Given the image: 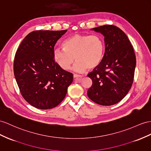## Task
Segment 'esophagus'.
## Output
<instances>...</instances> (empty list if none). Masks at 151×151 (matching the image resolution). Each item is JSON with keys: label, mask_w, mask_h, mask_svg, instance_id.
Returning a JSON list of instances; mask_svg holds the SVG:
<instances>
[{"label": "esophagus", "mask_w": 151, "mask_h": 151, "mask_svg": "<svg viewBox=\"0 0 151 151\" xmlns=\"http://www.w3.org/2000/svg\"><path fill=\"white\" fill-rule=\"evenodd\" d=\"M73 78H75V79H81V78H82V76L76 75V74H74V75H73Z\"/></svg>", "instance_id": "34e87169"}]
</instances>
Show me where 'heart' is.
Returning <instances> with one entry per match:
<instances>
[{
	"label": "heart",
	"instance_id": "b5f03b06",
	"mask_svg": "<svg viewBox=\"0 0 151 151\" xmlns=\"http://www.w3.org/2000/svg\"><path fill=\"white\" fill-rule=\"evenodd\" d=\"M63 48L53 50V57L57 64L64 70L70 69L74 60V71L83 72L94 69L101 64L105 53V45L99 35L75 34L64 40Z\"/></svg>",
	"mask_w": 151,
	"mask_h": 151
}]
</instances>
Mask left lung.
<instances>
[{
  "instance_id": "8db88e82",
  "label": "left lung",
  "mask_w": 151,
  "mask_h": 151,
  "mask_svg": "<svg viewBox=\"0 0 151 151\" xmlns=\"http://www.w3.org/2000/svg\"><path fill=\"white\" fill-rule=\"evenodd\" d=\"M91 30L105 37V50L101 64L87 75L92 81L87 96L99 105H115L125 97L133 84L136 66L133 46L116 26L105 25Z\"/></svg>"
}]
</instances>
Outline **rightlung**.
Wrapping results in <instances>:
<instances>
[{"instance_id":"add662e5","label":"right lung","mask_w":151,"mask_h":151,"mask_svg":"<svg viewBox=\"0 0 151 151\" xmlns=\"http://www.w3.org/2000/svg\"><path fill=\"white\" fill-rule=\"evenodd\" d=\"M64 30H36L29 33L15 54L14 75L23 97L41 110L57 106L64 99L73 76L53 59L57 40Z\"/></svg>"}]
</instances>
